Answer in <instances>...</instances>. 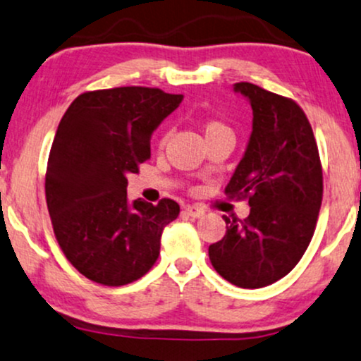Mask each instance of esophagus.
Returning a JSON list of instances; mask_svg holds the SVG:
<instances>
[{
  "label": "esophagus",
  "instance_id": "obj_1",
  "mask_svg": "<svg viewBox=\"0 0 361 361\" xmlns=\"http://www.w3.org/2000/svg\"><path fill=\"white\" fill-rule=\"evenodd\" d=\"M185 214L193 216V219H198V216H202L203 214H205V210L197 205H188V207H185Z\"/></svg>",
  "mask_w": 361,
  "mask_h": 361
}]
</instances>
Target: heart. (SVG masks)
<instances>
[{
	"label": "heart",
	"mask_w": 361,
	"mask_h": 361,
	"mask_svg": "<svg viewBox=\"0 0 361 361\" xmlns=\"http://www.w3.org/2000/svg\"><path fill=\"white\" fill-rule=\"evenodd\" d=\"M203 131H205V136L210 137L214 136V134H220V133H232L230 131V128L222 121L219 119H208L205 124H203ZM169 136L168 131L161 133V136H159V146H163L164 142H166V139Z\"/></svg>",
	"instance_id": "1"
}]
</instances>
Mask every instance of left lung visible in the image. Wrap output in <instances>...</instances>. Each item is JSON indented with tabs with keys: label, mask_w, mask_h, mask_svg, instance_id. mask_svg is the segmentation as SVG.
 Returning <instances> with one entry per match:
<instances>
[{
	"label": "left lung",
	"mask_w": 361,
	"mask_h": 361,
	"mask_svg": "<svg viewBox=\"0 0 361 361\" xmlns=\"http://www.w3.org/2000/svg\"><path fill=\"white\" fill-rule=\"evenodd\" d=\"M233 89L249 99L254 121L225 195L249 200L250 214L224 216L227 233L208 247V257L225 281L257 289L288 276L305 255L323 200V169L310 121L293 99L249 82Z\"/></svg>",
	"instance_id": "left-lung-1"
}]
</instances>
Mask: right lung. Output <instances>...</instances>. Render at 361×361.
<instances>
[{"label":"right lung","instance_id":"1","mask_svg":"<svg viewBox=\"0 0 361 361\" xmlns=\"http://www.w3.org/2000/svg\"><path fill=\"white\" fill-rule=\"evenodd\" d=\"M183 101L156 87L89 90L60 121L45 175L56 242L82 276L102 286L141 279L159 255L163 228L176 219L171 198L128 202V175L151 158V136Z\"/></svg>","mask_w":361,"mask_h":361}]
</instances>
